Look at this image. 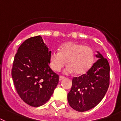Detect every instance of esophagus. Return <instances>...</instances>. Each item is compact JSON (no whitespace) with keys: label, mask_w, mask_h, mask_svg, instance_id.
<instances>
[{"label":"esophagus","mask_w":121,"mask_h":121,"mask_svg":"<svg viewBox=\"0 0 121 121\" xmlns=\"http://www.w3.org/2000/svg\"><path fill=\"white\" fill-rule=\"evenodd\" d=\"M65 78L64 77H63V76H60V78H59V80H60V81H61L63 80H64Z\"/></svg>","instance_id":"esophagus-1"}]
</instances>
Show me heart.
<instances>
[{"mask_svg":"<svg viewBox=\"0 0 121 121\" xmlns=\"http://www.w3.org/2000/svg\"><path fill=\"white\" fill-rule=\"evenodd\" d=\"M94 51L92 48L82 44L70 41L63 44L60 51L53 50L49 53V65L55 72L60 71L68 65L64 72L66 74L84 75L92 67L94 61Z\"/></svg>","mask_w":121,"mask_h":121,"instance_id":"1","label":"heart"}]
</instances>
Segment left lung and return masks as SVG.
Masks as SVG:
<instances>
[{"mask_svg":"<svg viewBox=\"0 0 121 121\" xmlns=\"http://www.w3.org/2000/svg\"><path fill=\"white\" fill-rule=\"evenodd\" d=\"M97 53L95 56L98 60L86 73L73 78L72 88L68 94L69 105L78 112H85L95 107L109 88V62L99 51Z\"/></svg>","mask_w":121,"mask_h":121,"instance_id":"left-lung-1","label":"left lung"}]
</instances>
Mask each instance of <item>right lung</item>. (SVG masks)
Instances as JSON below:
<instances>
[{
  "mask_svg": "<svg viewBox=\"0 0 121 121\" xmlns=\"http://www.w3.org/2000/svg\"><path fill=\"white\" fill-rule=\"evenodd\" d=\"M51 51L41 36L27 39L14 57L12 77L19 95L28 105L47 102L58 85L59 76L49 66Z\"/></svg>",
  "mask_w": 121,
  "mask_h": 121,
  "instance_id": "1",
  "label": "right lung"
}]
</instances>
